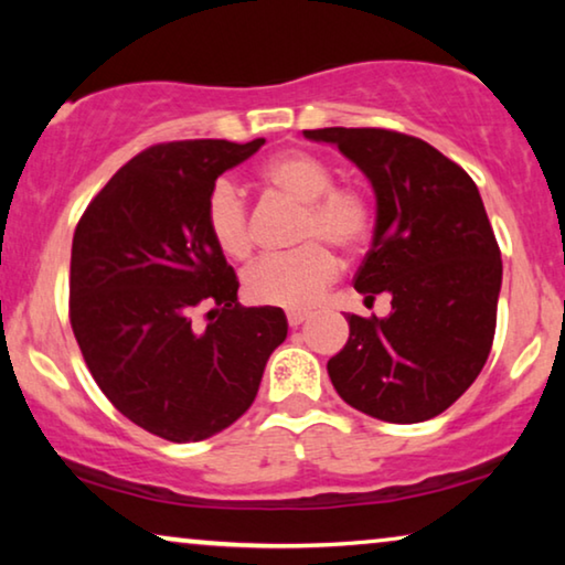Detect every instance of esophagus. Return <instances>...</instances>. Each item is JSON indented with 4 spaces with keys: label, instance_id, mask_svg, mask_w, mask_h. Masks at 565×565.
Instances as JSON below:
<instances>
[{
    "label": "esophagus",
    "instance_id": "34e87169",
    "mask_svg": "<svg viewBox=\"0 0 565 565\" xmlns=\"http://www.w3.org/2000/svg\"><path fill=\"white\" fill-rule=\"evenodd\" d=\"M308 319V311H296V308H292V311H288V323L292 329L296 327H300V323H303Z\"/></svg>",
    "mask_w": 565,
    "mask_h": 565
}]
</instances>
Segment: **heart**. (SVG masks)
Returning <instances> with one entry per match:
<instances>
[{
  "label": "heart",
  "mask_w": 565,
  "mask_h": 565,
  "mask_svg": "<svg viewBox=\"0 0 565 565\" xmlns=\"http://www.w3.org/2000/svg\"><path fill=\"white\" fill-rule=\"evenodd\" d=\"M269 192L303 205L290 254L265 257L244 273L246 298L259 306L303 308L313 303L339 275L334 252L358 254L375 228V205L365 190L334 184V169L308 151L277 153L259 169ZM205 226L228 259H246L254 234L242 192L228 180L213 184L205 203Z\"/></svg>",
  "instance_id": "heart-1"
}]
</instances>
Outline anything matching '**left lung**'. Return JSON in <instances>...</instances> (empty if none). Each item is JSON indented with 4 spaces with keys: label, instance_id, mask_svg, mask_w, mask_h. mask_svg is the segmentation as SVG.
<instances>
[{
    "label": "left lung",
    "instance_id": "left-lung-1",
    "mask_svg": "<svg viewBox=\"0 0 565 565\" xmlns=\"http://www.w3.org/2000/svg\"><path fill=\"white\" fill-rule=\"evenodd\" d=\"M373 182V246L354 290L391 313L347 316L350 339L329 360L339 396L393 424L427 422L470 388L489 360L501 252L476 182L422 138L385 128H316Z\"/></svg>",
    "mask_w": 565,
    "mask_h": 565
}]
</instances>
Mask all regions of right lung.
Wrapping results in <instances>:
<instances>
[{"label":"right lung","mask_w":565,"mask_h":565,"mask_svg":"<svg viewBox=\"0 0 565 565\" xmlns=\"http://www.w3.org/2000/svg\"><path fill=\"white\" fill-rule=\"evenodd\" d=\"M262 143L149 146L76 223L68 319L82 358L122 416L169 443L231 427L288 337L282 308L238 306L234 267L205 226L215 180Z\"/></svg>","instance_id":"add662e5"}]
</instances>
